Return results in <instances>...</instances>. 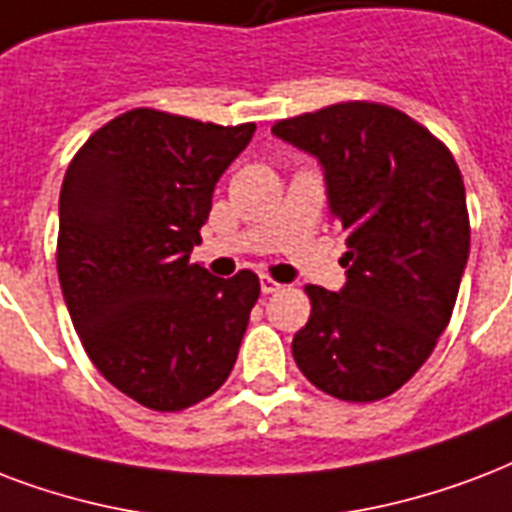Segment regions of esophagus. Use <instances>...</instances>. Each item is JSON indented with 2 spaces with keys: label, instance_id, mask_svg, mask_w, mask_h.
Wrapping results in <instances>:
<instances>
[{
  "label": "esophagus",
  "instance_id": "esophagus-1",
  "mask_svg": "<svg viewBox=\"0 0 512 512\" xmlns=\"http://www.w3.org/2000/svg\"><path fill=\"white\" fill-rule=\"evenodd\" d=\"M279 287H282V284L273 282L271 276H260V290H263V295H271V292H279Z\"/></svg>",
  "mask_w": 512,
  "mask_h": 512
}]
</instances>
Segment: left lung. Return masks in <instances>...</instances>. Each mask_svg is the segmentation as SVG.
I'll use <instances>...</instances> for the list:
<instances>
[{"label":"left lung","mask_w":512,"mask_h":512,"mask_svg":"<svg viewBox=\"0 0 512 512\" xmlns=\"http://www.w3.org/2000/svg\"><path fill=\"white\" fill-rule=\"evenodd\" d=\"M273 136L317 158L349 247L341 290L306 287L292 357L327 395L381 400L427 362L454 311L470 255L459 166L427 128L370 101L279 120Z\"/></svg>","instance_id":"8db88e82"}]
</instances>
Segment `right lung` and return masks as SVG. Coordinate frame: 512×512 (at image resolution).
<instances>
[{"instance_id": "obj_1", "label": "right lung", "mask_w": 512, "mask_h": 512, "mask_svg": "<svg viewBox=\"0 0 512 512\" xmlns=\"http://www.w3.org/2000/svg\"><path fill=\"white\" fill-rule=\"evenodd\" d=\"M255 123L131 109L83 144L58 198V282L109 384L152 411L214 395L239 357L260 282L190 263L214 185Z\"/></svg>"}]
</instances>
